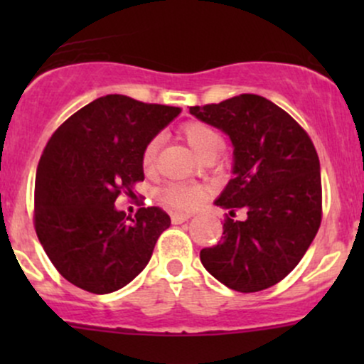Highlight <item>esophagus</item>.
Segmentation results:
<instances>
[{
	"label": "esophagus",
	"mask_w": 364,
	"mask_h": 364,
	"mask_svg": "<svg viewBox=\"0 0 364 364\" xmlns=\"http://www.w3.org/2000/svg\"><path fill=\"white\" fill-rule=\"evenodd\" d=\"M191 217V214H185V212H173L171 214V220H173V224H183L185 220H188Z\"/></svg>",
	"instance_id": "1"
}]
</instances>
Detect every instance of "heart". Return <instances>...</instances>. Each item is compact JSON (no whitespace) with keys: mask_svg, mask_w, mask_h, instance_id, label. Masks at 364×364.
Instances as JSON below:
<instances>
[{"mask_svg":"<svg viewBox=\"0 0 364 364\" xmlns=\"http://www.w3.org/2000/svg\"><path fill=\"white\" fill-rule=\"evenodd\" d=\"M181 135L200 157L219 147V136H217V133L210 127H207V124L200 123V121H188V123L183 124ZM157 139L150 140L145 145L144 152H141V166H144V169H150L154 166L157 156ZM159 196L162 198V202H166L168 205L174 208H193L202 200L203 191L198 186L171 183V185L162 188Z\"/></svg>","mask_w":364,"mask_h":364,"instance_id":"heart-1","label":"heart"}]
</instances>
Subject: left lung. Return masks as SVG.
<instances>
[{
    "label": "left lung",
    "mask_w": 364,
    "mask_h": 364,
    "mask_svg": "<svg viewBox=\"0 0 364 364\" xmlns=\"http://www.w3.org/2000/svg\"><path fill=\"white\" fill-rule=\"evenodd\" d=\"M223 129L235 166L215 205L245 208L247 219L224 220L220 241L200 252L203 267L229 289L263 291L281 282L310 248L321 223L320 161L308 133L272 101L241 94L190 107Z\"/></svg>",
    "instance_id": "8db88e82"
}]
</instances>
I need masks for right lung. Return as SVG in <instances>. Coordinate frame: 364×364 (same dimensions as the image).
<instances>
[{"label":"right lung","mask_w":364,"mask_h":364,"mask_svg":"<svg viewBox=\"0 0 364 364\" xmlns=\"http://www.w3.org/2000/svg\"><path fill=\"white\" fill-rule=\"evenodd\" d=\"M181 112L127 95L95 99L70 116L46 144L36 174L34 228L46 255L73 286L114 292L145 269L169 215L141 207L116 210L144 181L145 145Z\"/></svg>","instance_id":"1"}]
</instances>
